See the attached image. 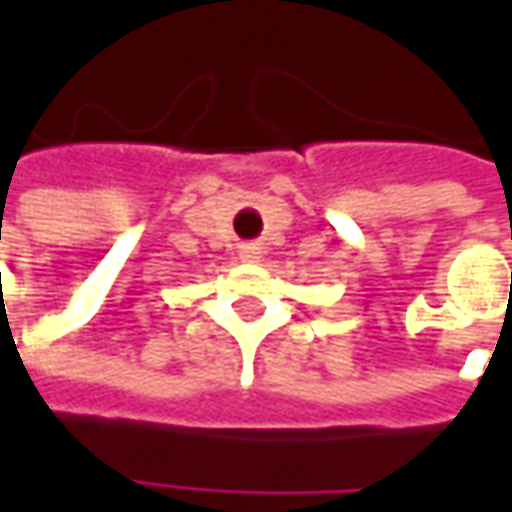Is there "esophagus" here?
<instances>
[{"label":"esophagus","mask_w":512,"mask_h":512,"mask_svg":"<svg viewBox=\"0 0 512 512\" xmlns=\"http://www.w3.org/2000/svg\"><path fill=\"white\" fill-rule=\"evenodd\" d=\"M257 255H260V249H257L255 244H249V246H244V249H241V257H244V260H249V263H255Z\"/></svg>","instance_id":"1"}]
</instances>
